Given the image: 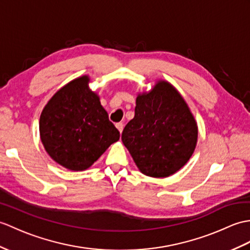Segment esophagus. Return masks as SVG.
I'll list each match as a JSON object with an SVG mask.
<instances>
[{"label": "esophagus", "mask_w": 250, "mask_h": 250, "mask_svg": "<svg viewBox=\"0 0 250 250\" xmlns=\"http://www.w3.org/2000/svg\"><path fill=\"white\" fill-rule=\"evenodd\" d=\"M124 124L123 123H117V124H116V127H117V129L119 130V132L121 133V132H123V130H124Z\"/></svg>", "instance_id": "34e87169"}]
</instances>
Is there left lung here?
Listing matches in <instances>:
<instances>
[{"label": "left lung", "mask_w": 250, "mask_h": 250, "mask_svg": "<svg viewBox=\"0 0 250 250\" xmlns=\"http://www.w3.org/2000/svg\"><path fill=\"white\" fill-rule=\"evenodd\" d=\"M197 136L196 121L184 99L175 87L160 81L136 98L135 116L121 139L144 175L165 178L188 163Z\"/></svg>", "instance_id": "obj_1"}]
</instances>
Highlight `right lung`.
<instances>
[{
    "mask_svg": "<svg viewBox=\"0 0 250 250\" xmlns=\"http://www.w3.org/2000/svg\"><path fill=\"white\" fill-rule=\"evenodd\" d=\"M88 81L84 75L63 86L44 106L39 121L45 151L74 171L90 167L120 136Z\"/></svg>",
    "mask_w": 250,
    "mask_h": 250,
    "instance_id": "1",
    "label": "right lung"
}]
</instances>
